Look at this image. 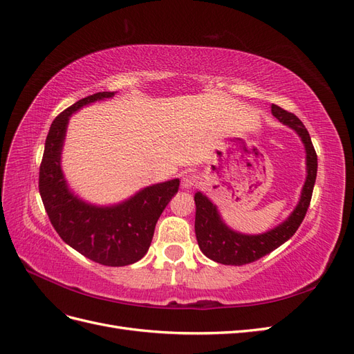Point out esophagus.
Returning <instances> with one entry per match:
<instances>
[{
    "instance_id": "esophagus-1",
    "label": "esophagus",
    "mask_w": 354,
    "mask_h": 354,
    "mask_svg": "<svg viewBox=\"0 0 354 354\" xmlns=\"http://www.w3.org/2000/svg\"><path fill=\"white\" fill-rule=\"evenodd\" d=\"M198 183V177L194 174H187L181 180V187L183 189H192L194 186H196Z\"/></svg>"
}]
</instances>
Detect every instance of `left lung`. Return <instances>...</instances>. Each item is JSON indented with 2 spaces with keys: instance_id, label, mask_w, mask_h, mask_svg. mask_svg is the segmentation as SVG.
<instances>
[{
  "instance_id": "1",
  "label": "left lung",
  "mask_w": 354,
  "mask_h": 354,
  "mask_svg": "<svg viewBox=\"0 0 354 354\" xmlns=\"http://www.w3.org/2000/svg\"><path fill=\"white\" fill-rule=\"evenodd\" d=\"M272 113L282 124L291 127L292 130L301 137L306 147V165L307 177L301 190V198L298 205L279 226L261 233V234H242L232 230L223 223L217 207L201 192L195 195L196 216H195V233L201 251L208 259L227 264V266H243L257 261L266 254H270L277 246L286 242L303 223L307 208L312 201V194L317 174V155L312 143V138L304 124L298 118L288 112L277 104H272Z\"/></svg>"
}]
</instances>
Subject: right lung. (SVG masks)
Returning a JSON list of instances; mask_svg holds the SVG:
<instances>
[{
	"instance_id": "1",
	"label": "right lung",
	"mask_w": 354,
	"mask_h": 354,
	"mask_svg": "<svg viewBox=\"0 0 354 354\" xmlns=\"http://www.w3.org/2000/svg\"><path fill=\"white\" fill-rule=\"evenodd\" d=\"M102 91L69 106L53 121L39 165V195L59 236L87 259L112 267L143 259L151 246L156 221L177 190L180 180L145 187L112 207H95L75 196L62 173L60 155L69 116L82 106L112 97Z\"/></svg>"
}]
</instances>
